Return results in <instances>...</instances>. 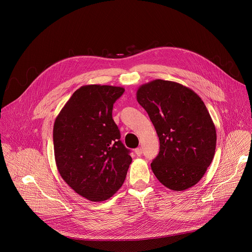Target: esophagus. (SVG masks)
Masks as SVG:
<instances>
[{"label":"esophagus","mask_w":252,"mask_h":252,"mask_svg":"<svg viewBox=\"0 0 252 252\" xmlns=\"http://www.w3.org/2000/svg\"><path fill=\"white\" fill-rule=\"evenodd\" d=\"M135 153L137 154V156H141V155L143 154V149H142L141 147L136 148V149H135Z\"/></svg>","instance_id":"esophagus-1"}]
</instances>
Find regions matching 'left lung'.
Masks as SVG:
<instances>
[{
  "mask_svg": "<svg viewBox=\"0 0 252 252\" xmlns=\"http://www.w3.org/2000/svg\"><path fill=\"white\" fill-rule=\"evenodd\" d=\"M160 141L151 163L157 180L171 190H186L204 177L216 146V126L202 99L190 88L155 79L137 91Z\"/></svg>",
  "mask_w": 252,
  "mask_h": 252,
  "instance_id": "1",
  "label": "left lung"
}]
</instances>
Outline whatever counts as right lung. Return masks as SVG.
<instances>
[{
    "label": "right lung",
    "mask_w": 252,
    "mask_h": 252,
    "mask_svg": "<svg viewBox=\"0 0 252 252\" xmlns=\"http://www.w3.org/2000/svg\"><path fill=\"white\" fill-rule=\"evenodd\" d=\"M123 87L90 84L78 88L57 115L54 156L62 179L92 202L109 199L122 186L132 158L112 119Z\"/></svg>",
    "instance_id": "right-lung-1"
}]
</instances>
